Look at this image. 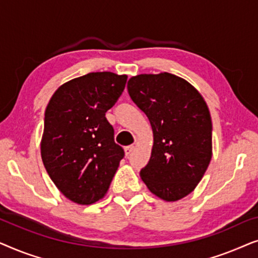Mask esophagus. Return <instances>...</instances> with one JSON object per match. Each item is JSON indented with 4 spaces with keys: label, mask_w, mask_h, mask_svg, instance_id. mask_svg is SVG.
Listing matches in <instances>:
<instances>
[{
    "label": "esophagus",
    "mask_w": 258,
    "mask_h": 258,
    "mask_svg": "<svg viewBox=\"0 0 258 258\" xmlns=\"http://www.w3.org/2000/svg\"><path fill=\"white\" fill-rule=\"evenodd\" d=\"M134 149H135V147L134 146H128L124 148V151H125V156H130L132 155V153L134 151Z\"/></svg>",
    "instance_id": "1"
}]
</instances>
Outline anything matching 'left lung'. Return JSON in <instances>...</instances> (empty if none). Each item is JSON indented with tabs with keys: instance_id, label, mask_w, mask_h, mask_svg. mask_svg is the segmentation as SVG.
I'll list each match as a JSON object with an SVG mask.
<instances>
[{
	"instance_id": "8db88e82",
	"label": "left lung",
	"mask_w": 258,
	"mask_h": 258,
	"mask_svg": "<svg viewBox=\"0 0 258 258\" xmlns=\"http://www.w3.org/2000/svg\"><path fill=\"white\" fill-rule=\"evenodd\" d=\"M128 93L153 128L154 144L140 175L148 189L164 201L189 195L202 179L213 155L209 109L189 82L169 73L141 74Z\"/></svg>"
}]
</instances>
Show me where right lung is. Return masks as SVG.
<instances>
[{"label": "right lung", "instance_id": "right-lung-1", "mask_svg": "<svg viewBox=\"0 0 258 258\" xmlns=\"http://www.w3.org/2000/svg\"><path fill=\"white\" fill-rule=\"evenodd\" d=\"M126 75L89 73L62 84L44 114L41 156L59 191L91 204L107 194L124 150L105 112L124 90Z\"/></svg>", "mask_w": 258, "mask_h": 258}]
</instances>
